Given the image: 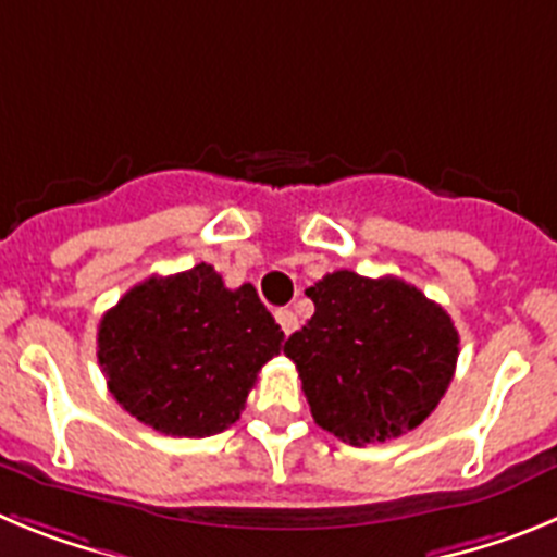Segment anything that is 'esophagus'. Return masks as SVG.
<instances>
[{
    "instance_id": "1",
    "label": "esophagus",
    "mask_w": 557,
    "mask_h": 557,
    "mask_svg": "<svg viewBox=\"0 0 557 557\" xmlns=\"http://www.w3.org/2000/svg\"><path fill=\"white\" fill-rule=\"evenodd\" d=\"M275 321H278V326H282V332L293 334L295 329H298V318H295L293 309H282V312H275Z\"/></svg>"
}]
</instances>
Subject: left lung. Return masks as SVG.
Masks as SVG:
<instances>
[{
	"label": "left lung",
	"instance_id": "left-lung-1",
	"mask_svg": "<svg viewBox=\"0 0 557 557\" xmlns=\"http://www.w3.org/2000/svg\"><path fill=\"white\" fill-rule=\"evenodd\" d=\"M314 314L284 354L314 424L351 446L424 424L455 376L460 337L444 307L401 278L326 273L307 289Z\"/></svg>",
	"mask_w": 557,
	"mask_h": 557
}]
</instances>
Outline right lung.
Listing matches in <instances>:
<instances>
[{
	"mask_svg": "<svg viewBox=\"0 0 557 557\" xmlns=\"http://www.w3.org/2000/svg\"><path fill=\"white\" fill-rule=\"evenodd\" d=\"M282 348V326L253 284L228 289L206 262L127 289L97 332L113 398L141 424L178 437L228 430Z\"/></svg>",
	"mask_w": 557,
	"mask_h": 557,
	"instance_id": "1",
	"label": "right lung"
}]
</instances>
